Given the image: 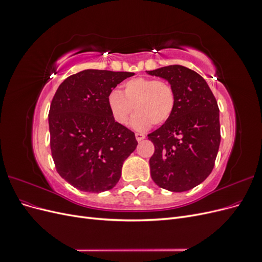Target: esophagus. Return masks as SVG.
Instances as JSON below:
<instances>
[{
    "label": "esophagus",
    "mask_w": 262,
    "mask_h": 262,
    "mask_svg": "<svg viewBox=\"0 0 262 262\" xmlns=\"http://www.w3.org/2000/svg\"><path fill=\"white\" fill-rule=\"evenodd\" d=\"M136 139L138 142H141L142 140L145 139V134L143 133H136Z\"/></svg>",
    "instance_id": "1"
}]
</instances>
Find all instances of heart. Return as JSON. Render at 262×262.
<instances>
[{"instance_id":"heart-1","label":"heart","mask_w":262,"mask_h":262,"mask_svg":"<svg viewBox=\"0 0 262 262\" xmlns=\"http://www.w3.org/2000/svg\"><path fill=\"white\" fill-rule=\"evenodd\" d=\"M107 105L115 120L124 124L130 121L134 130L144 131L150 125L165 123L171 117L176 105V94L171 85L155 78L134 77L124 83L122 93L114 90L108 94Z\"/></svg>"}]
</instances>
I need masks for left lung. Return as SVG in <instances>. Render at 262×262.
Returning a JSON list of instances; mask_svg holds the SVG:
<instances>
[{
    "label": "left lung",
    "instance_id": "1",
    "mask_svg": "<svg viewBox=\"0 0 262 262\" xmlns=\"http://www.w3.org/2000/svg\"><path fill=\"white\" fill-rule=\"evenodd\" d=\"M146 73L164 78L176 94L171 117L147 136L155 146L150 177L168 191H187L207 179L214 167L221 142L217 101L204 78L186 67Z\"/></svg>",
    "mask_w": 262,
    "mask_h": 262
}]
</instances>
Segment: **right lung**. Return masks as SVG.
<instances>
[{
	"instance_id": "1",
	"label": "right lung",
	"mask_w": 262,
	"mask_h": 262,
	"mask_svg": "<svg viewBox=\"0 0 262 262\" xmlns=\"http://www.w3.org/2000/svg\"><path fill=\"white\" fill-rule=\"evenodd\" d=\"M133 75L84 70L54 94L49 112L52 158L59 175L81 191L113 189L123 162L137 148L134 133L115 120L107 105L108 94Z\"/></svg>"
}]
</instances>
